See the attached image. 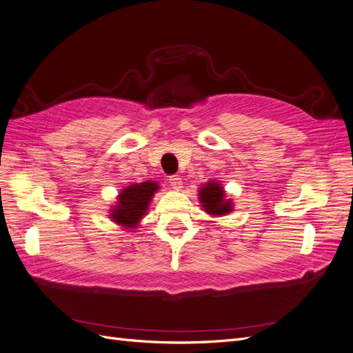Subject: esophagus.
<instances>
[{
	"label": "esophagus",
	"mask_w": 353,
	"mask_h": 353,
	"mask_svg": "<svg viewBox=\"0 0 353 353\" xmlns=\"http://www.w3.org/2000/svg\"><path fill=\"white\" fill-rule=\"evenodd\" d=\"M169 183H170V185H172V188L174 190H176V191H179L181 188H183V179L179 178V175H172L169 178Z\"/></svg>",
	"instance_id": "obj_1"
}]
</instances>
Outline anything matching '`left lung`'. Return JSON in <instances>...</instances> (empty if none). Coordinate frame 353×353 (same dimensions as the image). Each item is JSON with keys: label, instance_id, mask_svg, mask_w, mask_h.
Masks as SVG:
<instances>
[{"label": "left lung", "instance_id": "obj_1", "mask_svg": "<svg viewBox=\"0 0 353 353\" xmlns=\"http://www.w3.org/2000/svg\"><path fill=\"white\" fill-rule=\"evenodd\" d=\"M199 200L201 203V208L209 215L222 216L232 212L231 199H225V191L215 181H210L205 187L200 188Z\"/></svg>", "mask_w": 353, "mask_h": 353}]
</instances>
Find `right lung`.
I'll return each mask as SVG.
<instances>
[{"label": "right lung", "instance_id": "1", "mask_svg": "<svg viewBox=\"0 0 353 353\" xmlns=\"http://www.w3.org/2000/svg\"><path fill=\"white\" fill-rule=\"evenodd\" d=\"M157 190L159 184L154 181H145L123 188L117 196V205L110 210V218L123 228H137Z\"/></svg>", "mask_w": 353, "mask_h": 353}]
</instances>
